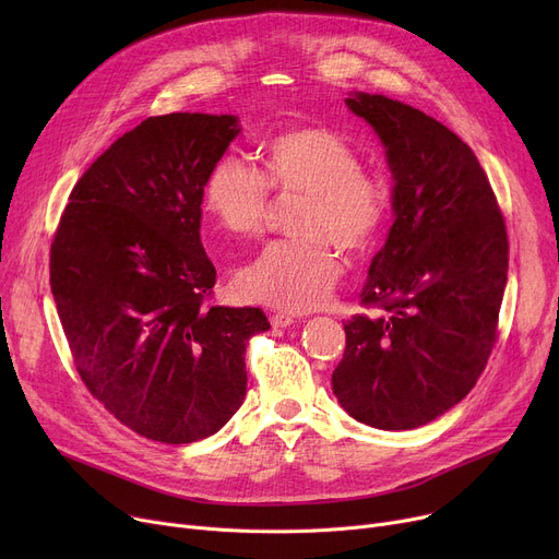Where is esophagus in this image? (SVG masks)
<instances>
[{"instance_id": "esophagus-1", "label": "esophagus", "mask_w": 559, "mask_h": 559, "mask_svg": "<svg viewBox=\"0 0 559 559\" xmlns=\"http://www.w3.org/2000/svg\"><path fill=\"white\" fill-rule=\"evenodd\" d=\"M295 317L292 314H287V312H276V314H272V326L274 329H287V326H292L295 324Z\"/></svg>"}]
</instances>
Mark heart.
<instances>
[{
    "mask_svg": "<svg viewBox=\"0 0 559 559\" xmlns=\"http://www.w3.org/2000/svg\"><path fill=\"white\" fill-rule=\"evenodd\" d=\"M306 192L295 219L299 240L264 249L238 274V285L253 301L281 310L308 312L324 306L342 274L331 247H367L383 226L390 190L378 174L360 167V154L344 135L324 129H292L276 135L264 152V174L240 158L215 163L203 186V209L233 238L262 230L270 190Z\"/></svg>",
    "mask_w": 559,
    "mask_h": 559,
    "instance_id": "heart-1",
    "label": "heart"
}]
</instances>
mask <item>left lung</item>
Returning <instances> with one entry per match:
<instances>
[{"label": "left lung", "instance_id": "1", "mask_svg": "<svg viewBox=\"0 0 559 559\" xmlns=\"http://www.w3.org/2000/svg\"><path fill=\"white\" fill-rule=\"evenodd\" d=\"M385 146L394 224L360 292L380 314L344 324L333 394L360 424L413 430L485 371L508 283V233L487 176L451 129L385 95L350 93Z\"/></svg>", "mask_w": 559, "mask_h": 559}]
</instances>
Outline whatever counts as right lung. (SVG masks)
Listing matches in <instances>:
<instances>
[{
	"instance_id": "add662e5",
	"label": "right lung",
	"mask_w": 559,
	"mask_h": 559,
	"mask_svg": "<svg viewBox=\"0 0 559 559\" xmlns=\"http://www.w3.org/2000/svg\"><path fill=\"white\" fill-rule=\"evenodd\" d=\"M242 127L169 112L117 138L70 194L51 245V295L87 390L138 435L190 444L247 394L260 308H205L215 267L201 245L203 186Z\"/></svg>"
}]
</instances>
